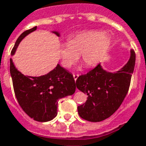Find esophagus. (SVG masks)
<instances>
[{
    "label": "esophagus",
    "instance_id": "34e87169",
    "mask_svg": "<svg viewBox=\"0 0 146 146\" xmlns=\"http://www.w3.org/2000/svg\"><path fill=\"white\" fill-rule=\"evenodd\" d=\"M79 74H73V78H74V80H75V81H76V80H77V78L79 77Z\"/></svg>",
    "mask_w": 146,
    "mask_h": 146
}]
</instances>
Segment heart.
<instances>
[{
  "instance_id": "1",
  "label": "heart",
  "mask_w": 146,
  "mask_h": 146,
  "mask_svg": "<svg viewBox=\"0 0 146 146\" xmlns=\"http://www.w3.org/2000/svg\"><path fill=\"white\" fill-rule=\"evenodd\" d=\"M111 37L103 31H86L68 37L67 43L59 46V58L62 66L71 68L80 59L87 67L101 62L111 48Z\"/></svg>"
}]
</instances>
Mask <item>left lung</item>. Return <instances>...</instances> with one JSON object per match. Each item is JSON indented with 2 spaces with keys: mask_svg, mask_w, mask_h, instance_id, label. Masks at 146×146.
Instances as JSON below:
<instances>
[{
  "mask_svg": "<svg viewBox=\"0 0 146 146\" xmlns=\"http://www.w3.org/2000/svg\"><path fill=\"white\" fill-rule=\"evenodd\" d=\"M135 63V53L131 51L128 62L117 72H108L98 64L90 72L77 78L76 86L87 94V101L77 108L79 115L92 122L111 116L125 99L129 89Z\"/></svg>",
  "mask_w": 146,
  "mask_h": 146,
  "instance_id": "obj_1",
  "label": "left lung"
}]
</instances>
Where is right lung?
I'll return each instance as SVG.
<instances>
[{
    "instance_id": "obj_1",
    "label": "right lung",
    "mask_w": 146,
    "mask_h": 146,
    "mask_svg": "<svg viewBox=\"0 0 146 146\" xmlns=\"http://www.w3.org/2000/svg\"><path fill=\"white\" fill-rule=\"evenodd\" d=\"M36 29L35 26L29 29L18 37L11 53V56L15 55L21 40ZM52 32L60 36L59 32ZM10 73L19 105L29 117L40 122L53 119L57 115L58 100L73 94L76 90L72 73L59 64L46 75L30 76L18 71L12 59H10Z\"/></svg>"
}]
</instances>
